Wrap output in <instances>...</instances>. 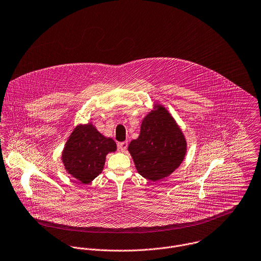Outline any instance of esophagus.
<instances>
[{"mask_svg": "<svg viewBox=\"0 0 261 261\" xmlns=\"http://www.w3.org/2000/svg\"><path fill=\"white\" fill-rule=\"evenodd\" d=\"M118 146H119V149H120L122 152H124V151H126V149H127V147H128V142H127V141L120 142V143L118 144Z\"/></svg>", "mask_w": 261, "mask_h": 261, "instance_id": "obj_1", "label": "esophagus"}]
</instances>
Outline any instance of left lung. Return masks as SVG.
<instances>
[{"mask_svg":"<svg viewBox=\"0 0 261 261\" xmlns=\"http://www.w3.org/2000/svg\"><path fill=\"white\" fill-rule=\"evenodd\" d=\"M155 107L143 119L138 138L128 146L137 172L152 182L178 169L187 150L185 136L174 118L163 106Z\"/></svg>","mask_w":261,"mask_h":261,"instance_id":"8db88e82","label":"left lung"}]
</instances>
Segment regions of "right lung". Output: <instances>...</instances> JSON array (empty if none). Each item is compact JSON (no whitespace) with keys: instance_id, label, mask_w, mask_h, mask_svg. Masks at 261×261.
<instances>
[{"instance_id":"right-lung-1","label":"right lung","mask_w":261,"mask_h":261,"mask_svg":"<svg viewBox=\"0 0 261 261\" xmlns=\"http://www.w3.org/2000/svg\"><path fill=\"white\" fill-rule=\"evenodd\" d=\"M116 149V142L101 135L92 124L78 125L65 144L62 162L72 177L88 184L102 172L107 154Z\"/></svg>"}]
</instances>
